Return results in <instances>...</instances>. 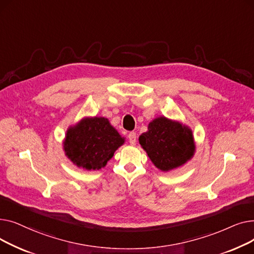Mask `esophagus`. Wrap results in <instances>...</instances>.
Wrapping results in <instances>:
<instances>
[{"mask_svg":"<svg viewBox=\"0 0 254 254\" xmlns=\"http://www.w3.org/2000/svg\"><path fill=\"white\" fill-rule=\"evenodd\" d=\"M127 137H128V141H129V143L131 145H135L136 144V142H137V134H136L135 131H130Z\"/></svg>","mask_w":254,"mask_h":254,"instance_id":"34e87169","label":"esophagus"}]
</instances>
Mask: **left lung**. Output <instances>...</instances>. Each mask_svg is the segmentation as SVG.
<instances>
[{"mask_svg":"<svg viewBox=\"0 0 254 254\" xmlns=\"http://www.w3.org/2000/svg\"><path fill=\"white\" fill-rule=\"evenodd\" d=\"M139 142L154 166L164 172L184 165L195 149L191 130L166 117L152 120Z\"/></svg>","mask_w":254,"mask_h":254,"instance_id":"1","label":"left lung"}]
</instances>
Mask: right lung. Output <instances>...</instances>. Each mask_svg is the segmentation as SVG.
I'll return each instance as SVG.
<instances>
[{"label": "right lung", "instance_id": "add662e5", "mask_svg": "<svg viewBox=\"0 0 254 254\" xmlns=\"http://www.w3.org/2000/svg\"><path fill=\"white\" fill-rule=\"evenodd\" d=\"M125 143V138L104 117L82 119L66 131L64 149L73 164L85 170H100Z\"/></svg>", "mask_w": 254, "mask_h": 254}]
</instances>
